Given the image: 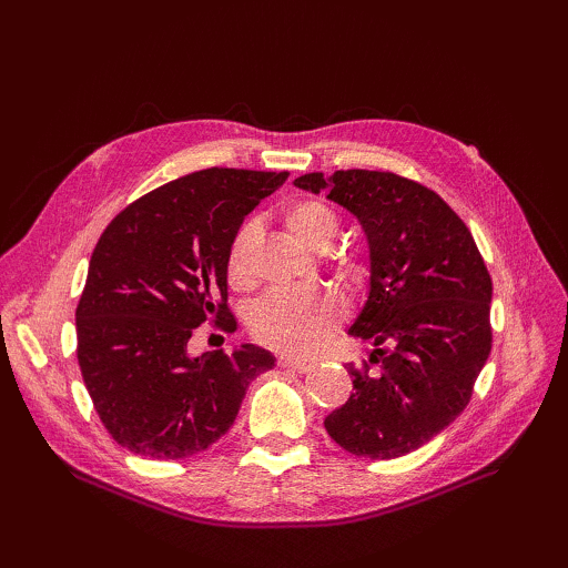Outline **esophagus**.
<instances>
[{
  "mask_svg": "<svg viewBox=\"0 0 568 568\" xmlns=\"http://www.w3.org/2000/svg\"><path fill=\"white\" fill-rule=\"evenodd\" d=\"M280 367L288 369V372L305 374V372L313 369V363H303V359H294V357H280Z\"/></svg>",
  "mask_w": 568,
  "mask_h": 568,
  "instance_id": "1",
  "label": "esophagus"
}]
</instances>
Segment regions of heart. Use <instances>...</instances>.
<instances>
[{"mask_svg":"<svg viewBox=\"0 0 568 568\" xmlns=\"http://www.w3.org/2000/svg\"><path fill=\"white\" fill-rule=\"evenodd\" d=\"M280 220L286 234L298 246L313 253H324L338 234V215L329 203L320 199H288L280 205ZM257 230L244 225L232 239L227 251V282L234 291L253 286V248ZM343 282H355L365 265L355 253H341L332 263ZM343 320V305L334 294L307 296H267L253 307L251 334L265 348L277 353L305 357L317 353Z\"/></svg>","mask_w":568,"mask_h":568,"instance_id":"heart-1","label":"heart"}]
</instances>
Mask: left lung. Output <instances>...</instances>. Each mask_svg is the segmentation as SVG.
Masks as SVG:
<instances>
[{
    "instance_id": "1",
    "label": "left lung",
    "mask_w": 568,
    "mask_h": 568,
    "mask_svg": "<svg viewBox=\"0 0 568 568\" xmlns=\"http://www.w3.org/2000/svg\"><path fill=\"white\" fill-rule=\"evenodd\" d=\"M357 217L369 244V294L348 329L372 341L353 393L324 419L343 450L395 459L469 405L493 346V282L469 227L432 189L379 170L294 180ZM377 369L372 371L371 365Z\"/></svg>"
}]
</instances>
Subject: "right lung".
I'll use <instances>...</instances> for the list:
<instances>
[{"mask_svg": "<svg viewBox=\"0 0 568 568\" xmlns=\"http://www.w3.org/2000/svg\"><path fill=\"white\" fill-rule=\"evenodd\" d=\"M288 173L209 168L120 211L92 253L75 311L78 363L118 445L151 459L196 455L230 432L265 348L192 357L196 326L234 332L227 251L244 217Z\"/></svg>", "mask_w": 568, "mask_h": 568, "instance_id": "obj_1", "label": "right lung"}]
</instances>
